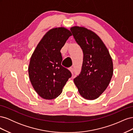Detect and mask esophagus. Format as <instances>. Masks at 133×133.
<instances>
[{"label": "esophagus", "mask_w": 133, "mask_h": 133, "mask_svg": "<svg viewBox=\"0 0 133 133\" xmlns=\"http://www.w3.org/2000/svg\"><path fill=\"white\" fill-rule=\"evenodd\" d=\"M69 70H70V71L71 72V74H73V73H74V69H73V67H70L69 68Z\"/></svg>", "instance_id": "esophagus-1"}]
</instances>
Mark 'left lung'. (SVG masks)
<instances>
[{"mask_svg": "<svg viewBox=\"0 0 133 133\" xmlns=\"http://www.w3.org/2000/svg\"><path fill=\"white\" fill-rule=\"evenodd\" d=\"M70 30L84 54L81 73L74 82L83 98L96 99L105 90L111 79V57L102 40L94 31L79 26L71 27Z\"/></svg>", "mask_w": 133, "mask_h": 133, "instance_id": "left-lung-1", "label": "left lung"}]
</instances>
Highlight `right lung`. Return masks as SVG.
Masks as SVG:
<instances>
[{"label": "right lung", "mask_w": 133, "mask_h": 133, "mask_svg": "<svg viewBox=\"0 0 133 133\" xmlns=\"http://www.w3.org/2000/svg\"><path fill=\"white\" fill-rule=\"evenodd\" d=\"M70 31L61 26L47 31L39 42L30 58L28 73L35 91L44 99H53L62 93L63 88L71 76L63 67L60 50Z\"/></svg>", "instance_id": "add662e5"}]
</instances>
